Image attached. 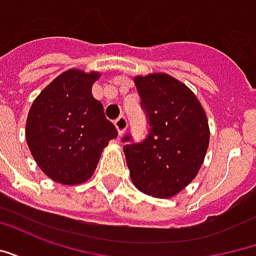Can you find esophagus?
I'll return each instance as SVG.
<instances>
[{"label": "esophagus", "mask_w": 256, "mask_h": 256, "mask_svg": "<svg viewBox=\"0 0 256 256\" xmlns=\"http://www.w3.org/2000/svg\"><path fill=\"white\" fill-rule=\"evenodd\" d=\"M114 124H115V128H116L118 133L122 136V134L124 133L126 128H128V119L124 118V115H120V116L114 122Z\"/></svg>", "instance_id": "34e87169"}]
</instances>
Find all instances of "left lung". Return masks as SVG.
Instances as JSON below:
<instances>
[{"mask_svg":"<svg viewBox=\"0 0 256 256\" xmlns=\"http://www.w3.org/2000/svg\"><path fill=\"white\" fill-rule=\"evenodd\" d=\"M148 120L144 140L123 136V150L132 181L141 192L172 198L182 190L202 167L210 130L203 106L192 92L166 74L134 79Z\"/></svg>","mask_w":256,"mask_h":256,"instance_id":"1","label":"left lung"}]
</instances>
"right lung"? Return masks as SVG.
<instances>
[{"mask_svg":"<svg viewBox=\"0 0 256 256\" xmlns=\"http://www.w3.org/2000/svg\"><path fill=\"white\" fill-rule=\"evenodd\" d=\"M97 72L68 70L42 90L28 112L26 138L48 177L76 185L92 177L102 148L118 132L92 96Z\"/></svg>","mask_w":256,"mask_h":256,"instance_id":"obj_1","label":"right lung"}]
</instances>
